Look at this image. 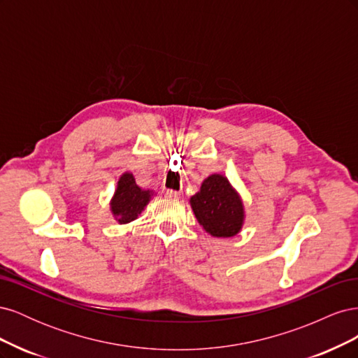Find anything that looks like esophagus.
I'll return each instance as SVG.
<instances>
[{
    "label": "esophagus",
    "mask_w": 358,
    "mask_h": 358,
    "mask_svg": "<svg viewBox=\"0 0 358 358\" xmlns=\"http://www.w3.org/2000/svg\"><path fill=\"white\" fill-rule=\"evenodd\" d=\"M166 197H167V199H179V197H180V192L173 191V189H167V191H166Z\"/></svg>",
    "instance_id": "esophagus-1"
}]
</instances>
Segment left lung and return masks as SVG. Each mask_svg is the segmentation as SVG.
<instances>
[{
  "mask_svg": "<svg viewBox=\"0 0 358 358\" xmlns=\"http://www.w3.org/2000/svg\"><path fill=\"white\" fill-rule=\"evenodd\" d=\"M191 208L203 229L215 237H231L242 229V200L221 175H212L201 183L191 197Z\"/></svg>",
  "mask_w": 358,
  "mask_h": 358,
  "instance_id": "left-lung-1",
  "label": "left lung"
}]
</instances>
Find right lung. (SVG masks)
Here are the masks:
<instances>
[{
    "label": "right lung",
    "mask_w": 358,
    "mask_h": 358,
    "mask_svg": "<svg viewBox=\"0 0 358 358\" xmlns=\"http://www.w3.org/2000/svg\"><path fill=\"white\" fill-rule=\"evenodd\" d=\"M150 191H143L136 185L131 173H124L117 182V189L110 203L112 212L121 224L134 221L150 200Z\"/></svg>",
    "instance_id": "obj_1"
}]
</instances>
